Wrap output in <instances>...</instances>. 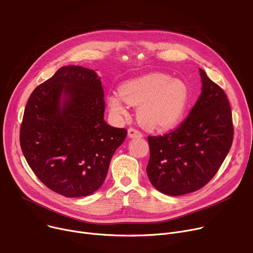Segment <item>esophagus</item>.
<instances>
[{"label":"esophagus","mask_w":253,"mask_h":253,"mask_svg":"<svg viewBox=\"0 0 253 253\" xmlns=\"http://www.w3.org/2000/svg\"><path fill=\"white\" fill-rule=\"evenodd\" d=\"M127 133H128V138H130V139H133V138H142V137H143V133H142L141 131H139V130L136 129V128H132V127H129V128H128Z\"/></svg>","instance_id":"1"}]
</instances>
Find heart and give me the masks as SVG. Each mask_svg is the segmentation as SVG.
I'll return each instance as SVG.
<instances>
[{"instance_id": "1", "label": "heart", "mask_w": 253, "mask_h": 253, "mask_svg": "<svg viewBox=\"0 0 253 253\" xmlns=\"http://www.w3.org/2000/svg\"><path fill=\"white\" fill-rule=\"evenodd\" d=\"M118 94L107 97L113 115L127 116L130 106H138L139 124L150 131H167L181 123L190 101L188 85L167 74L149 73L125 82Z\"/></svg>"}]
</instances>
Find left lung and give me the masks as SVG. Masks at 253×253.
<instances>
[{
	"instance_id": "1",
	"label": "left lung",
	"mask_w": 253,
	"mask_h": 253,
	"mask_svg": "<svg viewBox=\"0 0 253 253\" xmlns=\"http://www.w3.org/2000/svg\"><path fill=\"white\" fill-rule=\"evenodd\" d=\"M201 94L185 122L165 136L149 137L147 174L159 192L180 196L209 183L233 142L232 111L227 95L199 68Z\"/></svg>"
}]
</instances>
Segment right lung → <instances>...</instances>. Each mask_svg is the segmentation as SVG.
Here are the masks:
<instances>
[{
  "label": "right lung",
  "instance_id": "add662e5",
  "mask_svg": "<svg viewBox=\"0 0 253 253\" xmlns=\"http://www.w3.org/2000/svg\"><path fill=\"white\" fill-rule=\"evenodd\" d=\"M104 92L93 69H58L29 97L20 127L23 155L39 180L65 197H84L105 181L126 128L104 121Z\"/></svg>",
  "mask_w": 253,
  "mask_h": 253
}]
</instances>
